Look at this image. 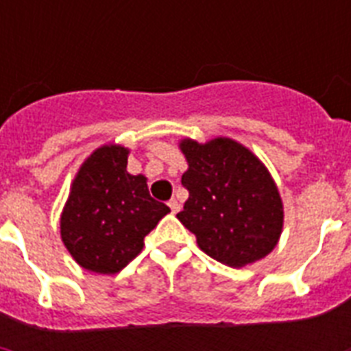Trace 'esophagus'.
Instances as JSON below:
<instances>
[{
  "label": "esophagus",
  "mask_w": 351,
  "mask_h": 351,
  "mask_svg": "<svg viewBox=\"0 0 351 351\" xmlns=\"http://www.w3.org/2000/svg\"><path fill=\"white\" fill-rule=\"evenodd\" d=\"M169 208H171V211H173V213H178V211H180V202H178L176 198H171Z\"/></svg>",
  "instance_id": "obj_1"
}]
</instances>
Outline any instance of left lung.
<instances>
[{
  "label": "left lung",
  "mask_w": 351,
  "mask_h": 351,
  "mask_svg": "<svg viewBox=\"0 0 351 351\" xmlns=\"http://www.w3.org/2000/svg\"><path fill=\"white\" fill-rule=\"evenodd\" d=\"M178 147L187 171L189 198L176 219L215 261L244 267L269 255L284 226L278 187L261 158L231 138L206 143L184 138Z\"/></svg>",
  "instance_id": "8db88e82"
}]
</instances>
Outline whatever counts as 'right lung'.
Returning a JSON list of instances; mask_svg holds the SVG:
<instances>
[{
    "mask_svg": "<svg viewBox=\"0 0 351 351\" xmlns=\"http://www.w3.org/2000/svg\"><path fill=\"white\" fill-rule=\"evenodd\" d=\"M129 149L106 143L84 160L71 184L60 233L87 271L114 275L143 250V239L171 209L149 195L147 178L127 173Z\"/></svg>",
    "mask_w": 351,
    "mask_h": 351,
    "instance_id": "obj_1",
    "label": "right lung"
}]
</instances>
